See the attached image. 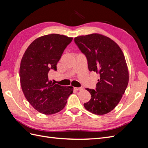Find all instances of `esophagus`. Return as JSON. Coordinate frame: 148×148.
Here are the masks:
<instances>
[{
	"label": "esophagus",
	"mask_w": 148,
	"mask_h": 148,
	"mask_svg": "<svg viewBox=\"0 0 148 148\" xmlns=\"http://www.w3.org/2000/svg\"><path fill=\"white\" fill-rule=\"evenodd\" d=\"M76 90L77 91H81L82 89H83V87H79V88H75Z\"/></svg>",
	"instance_id": "34e87169"
}]
</instances>
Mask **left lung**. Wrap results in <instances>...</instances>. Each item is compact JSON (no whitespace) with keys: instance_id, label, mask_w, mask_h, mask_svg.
Instances as JSON below:
<instances>
[{"instance_id":"obj_1","label":"left lung","mask_w":148,"mask_h":148,"mask_svg":"<svg viewBox=\"0 0 148 148\" xmlns=\"http://www.w3.org/2000/svg\"><path fill=\"white\" fill-rule=\"evenodd\" d=\"M74 40L87 58L89 70L100 75L96 90L86 88L91 99L84 107L96 115L109 113L119 104L128 83V69L122 49L112 39L98 33L79 36Z\"/></svg>"}]
</instances>
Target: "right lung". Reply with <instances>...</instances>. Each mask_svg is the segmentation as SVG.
Listing matches in <instances>:
<instances>
[{
	"label": "right lung",
	"mask_w": 148,
	"mask_h": 148,
	"mask_svg": "<svg viewBox=\"0 0 148 148\" xmlns=\"http://www.w3.org/2000/svg\"><path fill=\"white\" fill-rule=\"evenodd\" d=\"M73 38L50 34L36 39L26 49L20 67V79L26 99L34 108L46 115L63 109L73 93L72 86H63L49 80L51 69L57 70L66 47Z\"/></svg>",
	"instance_id": "obj_1"
}]
</instances>
